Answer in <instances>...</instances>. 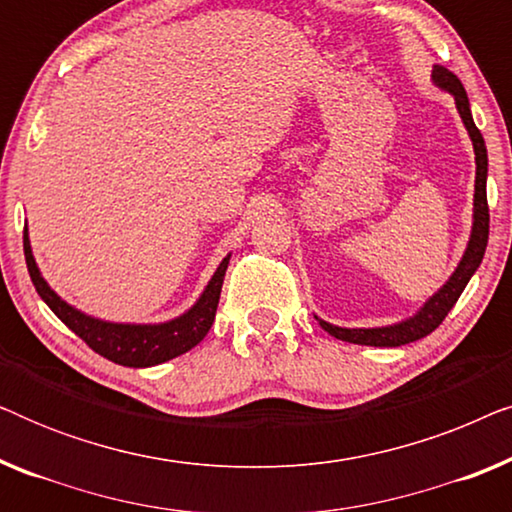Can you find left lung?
I'll return each instance as SVG.
<instances>
[{"label":"left lung","instance_id":"1","mask_svg":"<svg viewBox=\"0 0 512 512\" xmlns=\"http://www.w3.org/2000/svg\"><path fill=\"white\" fill-rule=\"evenodd\" d=\"M433 83L445 93L454 97V104H457V111L464 121V128L468 130V137L473 142L475 151V193H473V226H471V237H468L466 251L457 263V268L450 275V279L440 286V289L433 293V296L426 300V303L419 307V310L412 314V317L398 321V324L391 326H375V328H342L333 326L328 321L319 319V326L324 328L326 333H331L333 338L354 342V345H370V347H401L408 345V342L422 340L426 335L436 331V328L443 324L447 312L452 310L454 303H457L461 293H464L466 284L471 282L475 270L480 268L482 256H485L487 249V237H489V207H487V146L485 139H482L480 130L475 128L473 114H471V102H468V95L461 81L452 72H447L445 67L436 65L431 74Z\"/></svg>","mask_w":512,"mask_h":512}]
</instances>
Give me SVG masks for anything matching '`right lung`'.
I'll list each match as a JSON object with an SVG mask.
<instances>
[{"instance_id": "1", "label": "right lung", "mask_w": 512, "mask_h": 512, "mask_svg": "<svg viewBox=\"0 0 512 512\" xmlns=\"http://www.w3.org/2000/svg\"><path fill=\"white\" fill-rule=\"evenodd\" d=\"M23 249L27 270H30L32 284L41 300L51 307L55 317L62 324L79 335L86 345L97 352L104 359L118 363V366L128 368H149L158 366L174 359V356L186 354L209 333L214 324L216 307H219L223 277H226L230 254L219 263V268L209 279L205 291L200 298L188 307L184 314L174 317L170 321H160V324H118V321H104L90 314L76 310L67 300H62L55 293L44 277H41L39 265L34 261L30 235H23Z\"/></svg>"}]
</instances>
